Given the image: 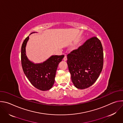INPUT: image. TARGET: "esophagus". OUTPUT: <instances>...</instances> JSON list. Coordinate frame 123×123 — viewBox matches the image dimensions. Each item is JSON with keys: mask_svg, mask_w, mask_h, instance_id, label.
<instances>
[{"mask_svg": "<svg viewBox=\"0 0 123 123\" xmlns=\"http://www.w3.org/2000/svg\"><path fill=\"white\" fill-rule=\"evenodd\" d=\"M63 60H64V61H67V56L65 55V56H64V58H63Z\"/></svg>", "mask_w": 123, "mask_h": 123, "instance_id": "esophagus-1", "label": "esophagus"}]
</instances>
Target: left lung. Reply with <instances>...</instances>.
Instances as JSON below:
<instances>
[{
  "instance_id": "obj_1",
  "label": "left lung",
  "mask_w": 123,
  "mask_h": 123,
  "mask_svg": "<svg viewBox=\"0 0 123 123\" xmlns=\"http://www.w3.org/2000/svg\"><path fill=\"white\" fill-rule=\"evenodd\" d=\"M103 49L96 37L87 40L78 49L67 55V64L74 86L85 89L92 85L103 67Z\"/></svg>"
}]
</instances>
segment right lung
<instances>
[{"label":"right lung","instance_id":"obj_1","mask_svg":"<svg viewBox=\"0 0 123 123\" xmlns=\"http://www.w3.org/2000/svg\"><path fill=\"white\" fill-rule=\"evenodd\" d=\"M29 39V37H28L21 47V58L23 72L31 83L37 89L42 91L49 90L55 83L58 64L64 55H52L42 63H34L29 60L26 54V47Z\"/></svg>","mask_w":123,"mask_h":123}]
</instances>
